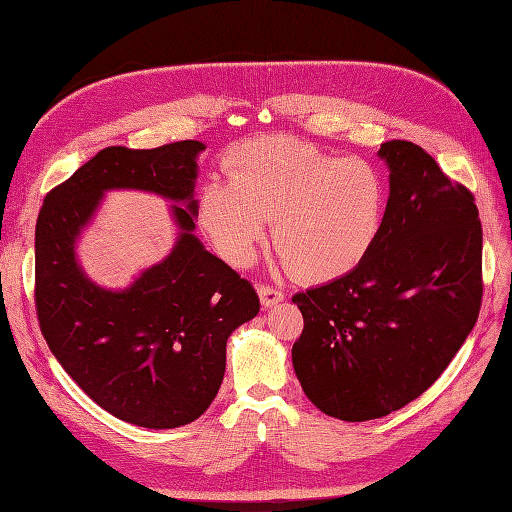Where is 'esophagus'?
I'll list each match as a JSON object with an SVG mask.
<instances>
[{"label": "esophagus", "mask_w": 512, "mask_h": 512, "mask_svg": "<svg viewBox=\"0 0 512 512\" xmlns=\"http://www.w3.org/2000/svg\"><path fill=\"white\" fill-rule=\"evenodd\" d=\"M258 297H260L262 307H273V305H277L280 301H284V292L273 288V286L260 284V286H258Z\"/></svg>", "instance_id": "34e87169"}]
</instances>
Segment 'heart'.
Segmentation results:
<instances>
[{
  "label": "heart",
  "mask_w": 512,
  "mask_h": 512,
  "mask_svg": "<svg viewBox=\"0 0 512 512\" xmlns=\"http://www.w3.org/2000/svg\"><path fill=\"white\" fill-rule=\"evenodd\" d=\"M211 179L196 218L213 250L232 267L252 265L273 217L280 265L305 282H331L356 269L376 245L386 211L380 170L339 158L294 136H258Z\"/></svg>",
  "instance_id": "heart-1"
}]
</instances>
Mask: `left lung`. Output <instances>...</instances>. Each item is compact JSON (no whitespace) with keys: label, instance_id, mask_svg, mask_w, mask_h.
Listing matches in <instances>:
<instances>
[{"label":"left lung","instance_id":"left-lung-1","mask_svg":"<svg viewBox=\"0 0 512 512\" xmlns=\"http://www.w3.org/2000/svg\"><path fill=\"white\" fill-rule=\"evenodd\" d=\"M389 203L367 258L297 292L303 333L292 365L307 399L361 423L423 395L474 329L483 299V228L474 196L410 141L378 151Z\"/></svg>","mask_w":512,"mask_h":512}]
</instances>
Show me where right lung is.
I'll return each instance as SVG.
<instances>
[{
  "instance_id": "1",
  "label": "right lung",
  "mask_w": 512,
  "mask_h": 512,
  "mask_svg": "<svg viewBox=\"0 0 512 512\" xmlns=\"http://www.w3.org/2000/svg\"><path fill=\"white\" fill-rule=\"evenodd\" d=\"M203 149L198 141L106 147L46 194L36 224V312L46 344L100 408L147 429L188 425L211 406L230 333L260 309L254 286L194 235ZM108 189L186 205L174 206V250L123 291L91 283L73 250Z\"/></svg>"
}]
</instances>
